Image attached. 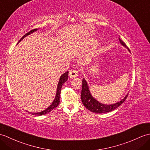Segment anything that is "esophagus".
<instances>
[{
	"label": "esophagus",
	"mask_w": 150,
	"mask_h": 150,
	"mask_svg": "<svg viewBox=\"0 0 150 150\" xmlns=\"http://www.w3.org/2000/svg\"><path fill=\"white\" fill-rule=\"evenodd\" d=\"M78 76V71L76 69H71L69 71V76L70 78H75Z\"/></svg>",
	"instance_id": "obj_1"
}]
</instances>
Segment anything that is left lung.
I'll return each instance as SVG.
<instances>
[{
	"label": "left lung",
	"mask_w": 150,
	"mask_h": 150,
	"mask_svg": "<svg viewBox=\"0 0 150 150\" xmlns=\"http://www.w3.org/2000/svg\"><path fill=\"white\" fill-rule=\"evenodd\" d=\"M119 40L120 43L125 47L127 48L128 50L130 51L126 44H125L120 38H119ZM128 94H127L126 96L119 102L114 104H110V105H105V104L100 103L96 99L93 98L89 90V86L88 83H87L84 79H83L82 80V87L81 91L82 102L83 105L86 107V109H88L89 110L93 112L101 114L109 112H110V111H112L125 102V100L127 98V97L128 96Z\"/></svg>",
	"instance_id": "obj_1"
}]
</instances>
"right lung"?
I'll list each match as a JSON object with an SVG mask.
<instances>
[{
  "label": "right lung",
  "mask_w": 150,
  "mask_h": 150,
  "mask_svg": "<svg viewBox=\"0 0 150 150\" xmlns=\"http://www.w3.org/2000/svg\"><path fill=\"white\" fill-rule=\"evenodd\" d=\"M38 29H33L31 30L30 31H29V33H27V34H25V35H24L21 39L20 40V41H18V43L21 40H22L24 38L27 36L28 35H29L30 34L33 33L34 32H35ZM68 79V71L65 72L64 74H62L61 75V76L59 79V83L57 84V93H56V95H55V99L53 101V102L52 103L51 105L48 107L47 109H45L43 111H41L40 112H33L32 113V114L33 115H35V116H41V115H45L48 112H50V111H52L53 109H54L55 107H56L59 104V102H60V95H61V88H62V86L63 85V83L67 81Z\"/></svg>",
  "instance_id": "right-lung-1"
}]
</instances>
